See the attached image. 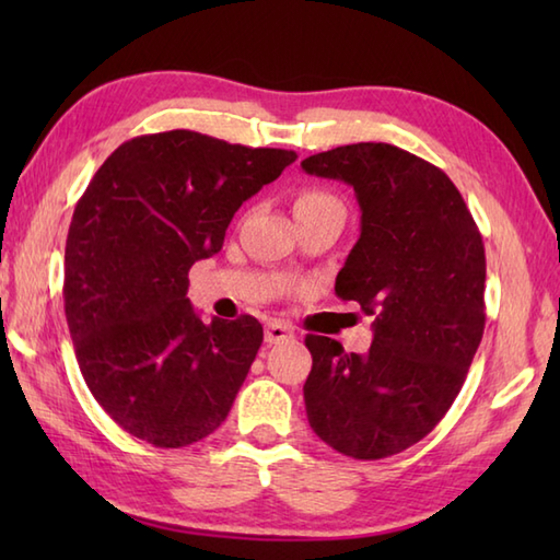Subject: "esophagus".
I'll list each match as a JSON object with an SVG mask.
<instances>
[{
	"instance_id": "1",
	"label": "esophagus",
	"mask_w": 560,
	"mask_h": 560,
	"mask_svg": "<svg viewBox=\"0 0 560 560\" xmlns=\"http://www.w3.org/2000/svg\"><path fill=\"white\" fill-rule=\"evenodd\" d=\"M293 327H289L287 323H269L265 327V341L267 343H281V341H289L293 339Z\"/></svg>"
}]
</instances>
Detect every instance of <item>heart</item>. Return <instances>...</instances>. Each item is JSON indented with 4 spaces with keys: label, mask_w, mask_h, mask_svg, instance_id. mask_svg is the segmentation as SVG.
Listing matches in <instances>:
<instances>
[{
    "label": "heart",
    "mask_w": 560,
    "mask_h": 560,
    "mask_svg": "<svg viewBox=\"0 0 560 560\" xmlns=\"http://www.w3.org/2000/svg\"><path fill=\"white\" fill-rule=\"evenodd\" d=\"M323 199H331L325 192H317V189H307L299 199H295V205H311V201H323Z\"/></svg>",
    "instance_id": "obj_1"
}]
</instances>
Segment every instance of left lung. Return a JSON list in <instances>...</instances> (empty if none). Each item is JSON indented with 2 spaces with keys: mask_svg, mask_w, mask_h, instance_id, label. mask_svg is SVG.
Here are the masks:
<instances>
[{
  "mask_svg": "<svg viewBox=\"0 0 560 560\" xmlns=\"http://www.w3.org/2000/svg\"><path fill=\"white\" fill-rule=\"evenodd\" d=\"M301 165L353 187L361 237L335 291L375 315L363 355L305 337V413L341 455L383 459L431 433L464 385L486 325L481 233L450 177L404 149L361 141Z\"/></svg>",
  "mask_w": 560,
  "mask_h": 560,
  "instance_id": "1",
  "label": "left lung"
}]
</instances>
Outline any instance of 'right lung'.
<instances>
[{
	"label": "right lung",
	"mask_w": 560,
	"mask_h": 560,
	"mask_svg": "<svg viewBox=\"0 0 560 560\" xmlns=\"http://www.w3.org/2000/svg\"><path fill=\"white\" fill-rule=\"evenodd\" d=\"M295 159L173 129L125 141L93 175L67 235L65 313L91 395L129 435L185 447L225 421L265 331L249 315L205 323L187 271Z\"/></svg>",
	"instance_id": "obj_1"
}]
</instances>
